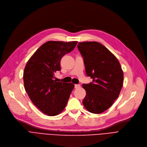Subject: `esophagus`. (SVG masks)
I'll return each mask as SVG.
<instances>
[{
    "label": "esophagus",
    "mask_w": 147,
    "mask_h": 147,
    "mask_svg": "<svg viewBox=\"0 0 147 147\" xmlns=\"http://www.w3.org/2000/svg\"><path fill=\"white\" fill-rule=\"evenodd\" d=\"M81 87V86L80 84H75V88H79Z\"/></svg>",
    "instance_id": "esophagus-1"
}]
</instances>
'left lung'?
Returning a JSON list of instances; mask_svg holds the SVG:
<instances>
[{"mask_svg":"<svg viewBox=\"0 0 147 147\" xmlns=\"http://www.w3.org/2000/svg\"><path fill=\"white\" fill-rule=\"evenodd\" d=\"M87 76L93 79L82 84L86 96L82 101L86 109L100 114L112 106L123 87L124 75L119 61L104 45L97 42H82L78 45Z\"/></svg>","mask_w":147,"mask_h":147,"instance_id":"left-lung-1","label":"left lung"}]
</instances>
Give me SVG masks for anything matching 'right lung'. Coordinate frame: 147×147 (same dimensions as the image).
I'll list each match as a JSON object with an SVG mask.
<instances>
[{"instance_id":"right-lung-1","label":"right lung","mask_w":147,"mask_h":147,"mask_svg":"<svg viewBox=\"0 0 147 147\" xmlns=\"http://www.w3.org/2000/svg\"><path fill=\"white\" fill-rule=\"evenodd\" d=\"M77 41H48L28 60L23 73L24 86L32 103L49 116L59 115L65 109L74 84L57 82L63 56L75 47Z\"/></svg>"}]
</instances>
